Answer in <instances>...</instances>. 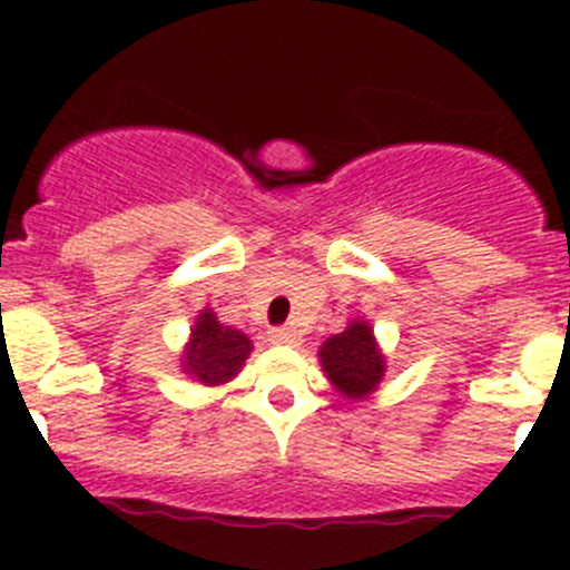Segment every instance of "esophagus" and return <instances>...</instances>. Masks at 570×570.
Wrapping results in <instances>:
<instances>
[{"mask_svg": "<svg viewBox=\"0 0 570 570\" xmlns=\"http://www.w3.org/2000/svg\"><path fill=\"white\" fill-rule=\"evenodd\" d=\"M268 336L271 342H276V345H299L302 340L294 328H271Z\"/></svg>", "mask_w": 570, "mask_h": 570, "instance_id": "1", "label": "esophagus"}]
</instances>
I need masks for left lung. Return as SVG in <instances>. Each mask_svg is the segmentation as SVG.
Masks as SVG:
<instances>
[{
  "instance_id": "obj_1",
  "label": "left lung",
  "mask_w": 570,
  "mask_h": 570,
  "mask_svg": "<svg viewBox=\"0 0 570 570\" xmlns=\"http://www.w3.org/2000/svg\"><path fill=\"white\" fill-rule=\"evenodd\" d=\"M320 365L325 380L334 385L342 400H367L380 387L387 371L385 351L376 342L374 328L367 320H351L342 334L322 342Z\"/></svg>"
}]
</instances>
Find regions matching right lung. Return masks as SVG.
<instances>
[{
  "mask_svg": "<svg viewBox=\"0 0 570 570\" xmlns=\"http://www.w3.org/2000/svg\"><path fill=\"white\" fill-rule=\"evenodd\" d=\"M250 351H254L250 336L219 322L216 311L205 305L190 325V336L179 354V367L199 385L216 387L239 374Z\"/></svg>",
  "mask_w": 570,
  "mask_h": 570,
  "instance_id": "right-lung-1",
  "label": "right lung"
}]
</instances>
